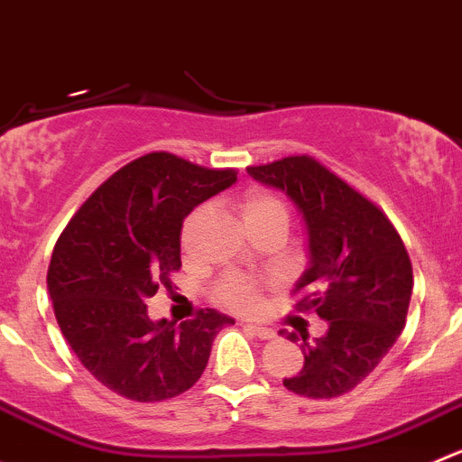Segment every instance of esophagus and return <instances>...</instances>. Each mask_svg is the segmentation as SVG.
Instances as JSON below:
<instances>
[{
	"instance_id": "34e87169",
	"label": "esophagus",
	"mask_w": 462,
	"mask_h": 462,
	"mask_svg": "<svg viewBox=\"0 0 462 462\" xmlns=\"http://www.w3.org/2000/svg\"><path fill=\"white\" fill-rule=\"evenodd\" d=\"M245 329H250L253 331L254 336H257V338H262V340H271V338H275V331L271 329V327H263V325H244Z\"/></svg>"
}]
</instances>
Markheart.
I'll return each instance as SVG.
<instances>
[{
	"instance_id": "1",
	"label": "heart",
	"mask_w": 462,
	"mask_h": 462,
	"mask_svg": "<svg viewBox=\"0 0 462 462\" xmlns=\"http://www.w3.org/2000/svg\"><path fill=\"white\" fill-rule=\"evenodd\" d=\"M241 217H244L245 226H254V223L263 221H282L289 226V208L282 199L275 194L263 189H250L248 194L241 199L239 203ZM205 214V208L196 209L187 221V230L199 221ZM214 298L221 302L223 307L235 309V311H254L262 302V286L253 277H245L241 273H227L214 286Z\"/></svg>"
}]
</instances>
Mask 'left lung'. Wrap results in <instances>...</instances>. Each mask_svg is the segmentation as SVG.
<instances>
[{
	"label": "left lung",
	"mask_w": 462,
	"mask_h": 462,
	"mask_svg": "<svg viewBox=\"0 0 462 462\" xmlns=\"http://www.w3.org/2000/svg\"><path fill=\"white\" fill-rule=\"evenodd\" d=\"M263 185L284 191L309 235L298 311H316L327 331L302 336L304 368L284 386L309 400H331L359 386L402 334L413 293V266L391 218L311 155L248 167ZM300 340L298 334L286 336Z\"/></svg>",
	"instance_id": "obj_1"
}]
</instances>
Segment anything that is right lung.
<instances>
[{
  "mask_svg": "<svg viewBox=\"0 0 462 462\" xmlns=\"http://www.w3.org/2000/svg\"><path fill=\"white\" fill-rule=\"evenodd\" d=\"M236 180L153 151L112 173L69 218L47 271L58 327L94 379L133 402L189 391L214 336L235 320L200 309L191 320L153 322L146 302L180 271L187 214Z\"/></svg>",
  "mask_w": 462,
  "mask_h": 462,
  "instance_id": "add662e5",
  "label": "right lung"
}]
</instances>
